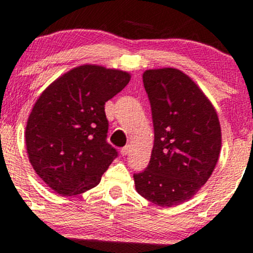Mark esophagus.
I'll return each instance as SVG.
<instances>
[{
    "label": "esophagus",
    "instance_id": "obj_1",
    "mask_svg": "<svg viewBox=\"0 0 253 253\" xmlns=\"http://www.w3.org/2000/svg\"><path fill=\"white\" fill-rule=\"evenodd\" d=\"M129 151H130L129 146H126V147H123L121 149V154H122V156H126V154L129 153Z\"/></svg>",
    "mask_w": 253,
    "mask_h": 253
}]
</instances>
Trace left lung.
Here are the masks:
<instances>
[{"instance_id": "8db88e82", "label": "left lung", "mask_w": 253, "mask_h": 253, "mask_svg": "<svg viewBox=\"0 0 253 253\" xmlns=\"http://www.w3.org/2000/svg\"><path fill=\"white\" fill-rule=\"evenodd\" d=\"M154 127L145 170L135 188L159 206L189 200L210 178L221 151V126L210 100L177 69L147 70L142 76Z\"/></svg>"}]
</instances>
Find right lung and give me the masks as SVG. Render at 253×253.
Returning <instances> with one entry per match:
<instances>
[{
    "label": "right lung",
    "mask_w": 253,
    "mask_h": 253,
    "mask_svg": "<svg viewBox=\"0 0 253 253\" xmlns=\"http://www.w3.org/2000/svg\"><path fill=\"white\" fill-rule=\"evenodd\" d=\"M129 81L121 70L83 65L41 94L26 124V149L37 175L58 194L94 188L118 157L106 141L105 104Z\"/></svg>",
    "instance_id": "1"
}]
</instances>
